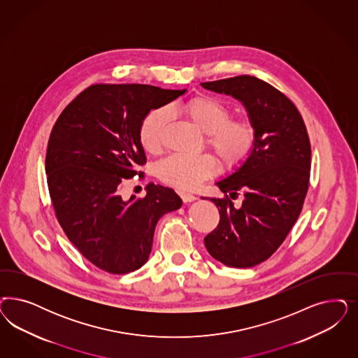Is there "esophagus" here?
<instances>
[{
	"label": "esophagus",
	"mask_w": 358,
	"mask_h": 358,
	"mask_svg": "<svg viewBox=\"0 0 358 358\" xmlns=\"http://www.w3.org/2000/svg\"><path fill=\"white\" fill-rule=\"evenodd\" d=\"M180 197H182V200H183L185 203H192V201H195V200H196V196H195V195L188 194V192H182V194H180Z\"/></svg>",
	"instance_id": "1"
}]
</instances>
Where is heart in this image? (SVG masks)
Segmentation results:
<instances>
[{
  "instance_id": "heart-1",
  "label": "heart",
  "mask_w": 358,
  "mask_h": 358,
  "mask_svg": "<svg viewBox=\"0 0 358 358\" xmlns=\"http://www.w3.org/2000/svg\"><path fill=\"white\" fill-rule=\"evenodd\" d=\"M170 113L185 115L206 134V143L216 154L227 170L241 167L250 158L257 145V129L248 118H231V109L217 97L196 96L167 109H151L139 127V142L150 154H159ZM217 170V162L210 154L195 157L173 154L159 163L158 173L169 185L192 189Z\"/></svg>"
}]
</instances>
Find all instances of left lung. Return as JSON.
Listing matches in <instances>:
<instances>
[{
	"instance_id": "1",
	"label": "left lung",
	"mask_w": 358,
	"mask_h": 358,
	"mask_svg": "<svg viewBox=\"0 0 358 358\" xmlns=\"http://www.w3.org/2000/svg\"><path fill=\"white\" fill-rule=\"evenodd\" d=\"M201 85L240 100L257 129V145L243 166L217 182L224 196L209 199L219 225L206 236L209 254L231 267L270 258L299 217L310 185L311 143L298 108L277 88L241 75ZM240 193L243 204L231 201Z\"/></svg>"
}]
</instances>
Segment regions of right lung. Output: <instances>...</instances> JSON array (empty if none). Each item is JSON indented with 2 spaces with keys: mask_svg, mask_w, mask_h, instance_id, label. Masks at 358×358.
<instances>
[{
  "mask_svg": "<svg viewBox=\"0 0 358 358\" xmlns=\"http://www.w3.org/2000/svg\"><path fill=\"white\" fill-rule=\"evenodd\" d=\"M185 90L148 84H93L55 122L47 143L48 192L67 238L91 264L127 274L150 255L158 220L182 207L173 188L148 185L145 197L122 200L127 179L143 173L146 155L139 127L151 109Z\"/></svg>",
  "mask_w": 358,
  "mask_h": 358,
  "instance_id": "right-lung-1",
  "label": "right lung"
}]
</instances>
